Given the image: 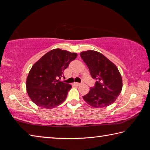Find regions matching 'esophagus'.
Here are the masks:
<instances>
[{
  "mask_svg": "<svg viewBox=\"0 0 150 150\" xmlns=\"http://www.w3.org/2000/svg\"><path fill=\"white\" fill-rule=\"evenodd\" d=\"M83 83H75V85H77V86H79L81 85H82Z\"/></svg>",
  "mask_w": 150,
  "mask_h": 150,
  "instance_id": "34e87169",
  "label": "esophagus"
}]
</instances>
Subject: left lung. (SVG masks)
I'll return each mask as SVG.
<instances>
[{"label": "left lung", "instance_id": "1", "mask_svg": "<svg viewBox=\"0 0 150 150\" xmlns=\"http://www.w3.org/2000/svg\"><path fill=\"white\" fill-rule=\"evenodd\" d=\"M82 59L87 65L95 86L83 96L87 103L95 108L106 107L112 104L122 88V79L116 66L100 53L93 50L82 52Z\"/></svg>", "mask_w": 150, "mask_h": 150}]
</instances>
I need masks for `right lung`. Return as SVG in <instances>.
<instances>
[{
    "mask_svg": "<svg viewBox=\"0 0 150 150\" xmlns=\"http://www.w3.org/2000/svg\"><path fill=\"white\" fill-rule=\"evenodd\" d=\"M77 56L76 53L54 49L35 63L28 75L26 88L28 96L42 108H53L67 97L71 85L59 81L63 71Z\"/></svg>",
    "mask_w": 150,
    "mask_h": 150,
    "instance_id": "obj_1",
    "label": "right lung"
}]
</instances>
